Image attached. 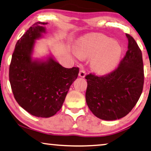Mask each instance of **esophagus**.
<instances>
[{"mask_svg":"<svg viewBox=\"0 0 151 151\" xmlns=\"http://www.w3.org/2000/svg\"><path fill=\"white\" fill-rule=\"evenodd\" d=\"M85 75H86V72H85V70L83 68H81L79 73H78V75H79V76H81V77H85Z\"/></svg>","mask_w":151,"mask_h":151,"instance_id":"obj_1","label":"esophagus"}]
</instances>
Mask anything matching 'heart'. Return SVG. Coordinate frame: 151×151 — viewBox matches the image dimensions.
I'll use <instances>...</instances> for the list:
<instances>
[{"label": "heart", "instance_id": "b5f03b06", "mask_svg": "<svg viewBox=\"0 0 151 151\" xmlns=\"http://www.w3.org/2000/svg\"><path fill=\"white\" fill-rule=\"evenodd\" d=\"M81 58H89L95 73L103 75L113 70L120 60L122 48L117 42L102 34H91L81 39L75 48Z\"/></svg>", "mask_w": 151, "mask_h": 151}]
</instances>
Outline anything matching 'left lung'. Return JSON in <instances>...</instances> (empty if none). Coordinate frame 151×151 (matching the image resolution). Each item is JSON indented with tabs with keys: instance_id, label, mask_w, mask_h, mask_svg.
Returning <instances> with one entry per match:
<instances>
[{
	"instance_id": "left-lung-1",
	"label": "left lung",
	"mask_w": 151,
	"mask_h": 151,
	"mask_svg": "<svg viewBox=\"0 0 151 151\" xmlns=\"http://www.w3.org/2000/svg\"><path fill=\"white\" fill-rule=\"evenodd\" d=\"M128 50L113 71L102 76H85L86 102L90 111L103 120H116L127 115L138 102L143 89L142 54L136 40L126 34Z\"/></svg>"
}]
</instances>
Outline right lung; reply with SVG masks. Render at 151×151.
Listing matches in <instances>:
<instances>
[{
  "instance_id": "add662e5",
  "label": "right lung",
  "mask_w": 151,
  "mask_h": 151,
  "mask_svg": "<svg viewBox=\"0 0 151 151\" xmlns=\"http://www.w3.org/2000/svg\"><path fill=\"white\" fill-rule=\"evenodd\" d=\"M47 23L36 22L17 40L9 66V81L20 106L38 117H50L61 109L70 87L79 68H66L49 58L47 62L32 61L35 40L40 37Z\"/></svg>"
}]
</instances>
